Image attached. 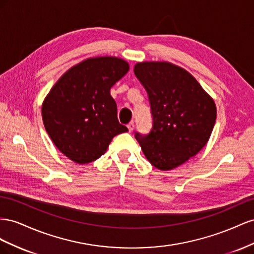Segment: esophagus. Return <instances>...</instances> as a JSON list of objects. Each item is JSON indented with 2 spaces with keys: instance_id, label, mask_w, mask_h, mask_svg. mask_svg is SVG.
Wrapping results in <instances>:
<instances>
[{
  "instance_id": "34e87169",
  "label": "esophagus",
  "mask_w": 254,
  "mask_h": 254,
  "mask_svg": "<svg viewBox=\"0 0 254 254\" xmlns=\"http://www.w3.org/2000/svg\"><path fill=\"white\" fill-rule=\"evenodd\" d=\"M134 127H135V125H134V121H131L127 125V128H128V132L131 133V132H133V129H134Z\"/></svg>"
}]
</instances>
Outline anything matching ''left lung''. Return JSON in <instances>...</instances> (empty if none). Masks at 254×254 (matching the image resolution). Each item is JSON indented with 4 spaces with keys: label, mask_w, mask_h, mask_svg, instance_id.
<instances>
[{
    "label": "left lung",
    "mask_w": 254,
    "mask_h": 254,
    "mask_svg": "<svg viewBox=\"0 0 254 254\" xmlns=\"http://www.w3.org/2000/svg\"><path fill=\"white\" fill-rule=\"evenodd\" d=\"M152 115L149 134L135 133L148 161L159 170L184 164L203 148L216 121L214 100L190 72L167 62L135 64Z\"/></svg>",
    "instance_id": "8db88e82"
}]
</instances>
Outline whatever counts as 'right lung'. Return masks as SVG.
Returning a JSON list of instances; mask_svg holds the SVG:
<instances>
[{"instance_id":"obj_1","label":"right lung","mask_w":254,"mask_h":254,"mask_svg":"<svg viewBox=\"0 0 254 254\" xmlns=\"http://www.w3.org/2000/svg\"><path fill=\"white\" fill-rule=\"evenodd\" d=\"M128 69L118 57H93L70 68L50 90L42 104L43 125L71 161H96L116 135L127 132L118 121L111 88Z\"/></svg>"}]
</instances>
